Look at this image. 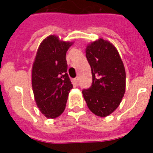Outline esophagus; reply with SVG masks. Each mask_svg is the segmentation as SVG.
<instances>
[{"instance_id": "obj_1", "label": "esophagus", "mask_w": 153, "mask_h": 153, "mask_svg": "<svg viewBox=\"0 0 153 153\" xmlns=\"http://www.w3.org/2000/svg\"><path fill=\"white\" fill-rule=\"evenodd\" d=\"M73 82H74V83L75 85H77L78 84V78H75V79H73Z\"/></svg>"}]
</instances>
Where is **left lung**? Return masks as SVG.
I'll list each match as a JSON object with an SVG mask.
<instances>
[{
  "label": "left lung",
  "mask_w": 153,
  "mask_h": 153,
  "mask_svg": "<svg viewBox=\"0 0 153 153\" xmlns=\"http://www.w3.org/2000/svg\"><path fill=\"white\" fill-rule=\"evenodd\" d=\"M93 83L82 91L90 111L100 117L111 114L120 104L126 90V71L117 48L102 38L86 46Z\"/></svg>",
  "instance_id": "1"
}]
</instances>
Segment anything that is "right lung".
Returning <instances> with one entry per match:
<instances>
[{
  "label": "right lung",
  "instance_id": "obj_1",
  "mask_svg": "<svg viewBox=\"0 0 153 153\" xmlns=\"http://www.w3.org/2000/svg\"><path fill=\"white\" fill-rule=\"evenodd\" d=\"M72 42L51 35L40 44L32 67V88L36 106L47 118L55 119L64 111L70 90L66 53Z\"/></svg>",
  "mask_w": 153,
  "mask_h": 153
}]
</instances>
